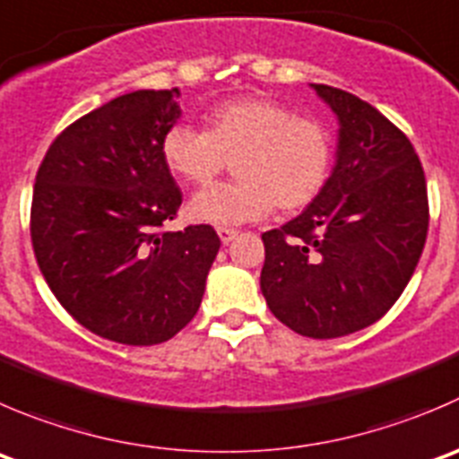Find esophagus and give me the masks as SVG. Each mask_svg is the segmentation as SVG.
Here are the masks:
<instances>
[{"label":"esophagus","mask_w":459,"mask_h":459,"mask_svg":"<svg viewBox=\"0 0 459 459\" xmlns=\"http://www.w3.org/2000/svg\"><path fill=\"white\" fill-rule=\"evenodd\" d=\"M217 235H220L221 244H230L235 238H238V230H235V229H224V226H221V229H217Z\"/></svg>","instance_id":"esophagus-1"}]
</instances>
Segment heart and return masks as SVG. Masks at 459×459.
Wrapping results in <instances>:
<instances>
[{"instance_id": "1", "label": "heart", "mask_w": 459, "mask_h": 459, "mask_svg": "<svg viewBox=\"0 0 459 459\" xmlns=\"http://www.w3.org/2000/svg\"><path fill=\"white\" fill-rule=\"evenodd\" d=\"M208 130L177 123L161 139L168 170L186 184H208L233 159L238 181L199 190L188 204L193 220L239 226L282 211L309 206L332 172L333 141L325 123L296 117L291 107L244 96L212 107Z\"/></svg>"}]
</instances>
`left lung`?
Instances as JSON below:
<instances>
[{"label":"left lung","mask_w":459,"mask_h":459,"mask_svg":"<svg viewBox=\"0 0 459 459\" xmlns=\"http://www.w3.org/2000/svg\"><path fill=\"white\" fill-rule=\"evenodd\" d=\"M338 121L318 197L266 230L260 289L271 314L309 338L377 323L406 289L429 233L426 177L399 127L361 98L311 84Z\"/></svg>","instance_id":"8db88e82"}]
</instances>
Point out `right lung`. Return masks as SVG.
<instances>
[{
	"label": "right lung",
	"mask_w": 459,
	"mask_h": 459,
	"mask_svg": "<svg viewBox=\"0 0 459 459\" xmlns=\"http://www.w3.org/2000/svg\"><path fill=\"white\" fill-rule=\"evenodd\" d=\"M179 89H139L71 123L51 143L30 208L44 280L82 327L123 345H157L197 314L220 251L212 226L161 230L181 190L161 139Z\"/></svg>",
	"instance_id": "obj_1"
}]
</instances>
